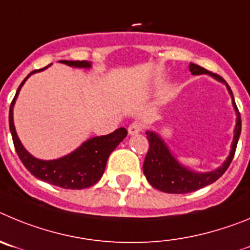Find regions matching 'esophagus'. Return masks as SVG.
I'll use <instances>...</instances> for the list:
<instances>
[{
	"label": "esophagus",
	"mask_w": 250,
	"mask_h": 250,
	"mask_svg": "<svg viewBox=\"0 0 250 250\" xmlns=\"http://www.w3.org/2000/svg\"><path fill=\"white\" fill-rule=\"evenodd\" d=\"M142 128H143V125H142L141 123L133 122L132 125H129V127H128V134H129V136H136V134H138L139 132H141Z\"/></svg>",
	"instance_id": "obj_1"
}]
</instances>
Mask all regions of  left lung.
I'll return each instance as SVG.
<instances>
[{"label":"left lung","mask_w":250,"mask_h":250,"mask_svg":"<svg viewBox=\"0 0 250 250\" xmlns=\"http://www.w3.org/2000/svg\"><path fill=\"white\" fill-rule=\"evenodd\" d=\"M189 71L194 76H210L218 82L223 83L227 87V91L231 98V105H233L235 116H237L234 132H233V141H231L228 157L219 167L213 170H209V172H198V170L184 166L177 159L167 142L164 141V138L158 132L147 130L146 134H147V139L149 142V149H148L145 163H143V173H145L146 178L149 182L150 186L156 189H159L161 192L182 194V193L194 192V190L201 189L203 187L214 183L218 178H220L224 174V172L230 164L231 159L234 157L235 148H237L240 130H242V121H240V114L238 112L237 104H235L234 96H233V92H231L230 87L227 84L226 81L220 76L208 72L206 68L194 63H189Z\"/></svg>","instance_id":"left-lung-1"}]
</instances>
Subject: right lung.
Listing matches in <instances>:
<instances>
[{
	"label": "right lung",
	"mask_w": 250,
	"mask_h": 250,
	"mask_svg": "<svg viewBox=\"0 0 250 250\" xmlns=\"http://www.w3.org/2000/svg\"><path fill=\"white\" fill-rule=\"evenodd\" d=\"M61 63L67 64L75 68L89 69L92 63L89 61H58ZM51 64L42 69H36L27 76L22 83L20 84L19 89L16 92L10 107V130L12 134L13 145H15L16 152L19 154L20 159L22 161L24 167L30 170L36 178L47 182L53 186L61 187L64 189H84L88 187L93 186L102 178L105 169V164L108 161V157L112 152L120 145L121 142L127 136V129L123 127L118 128L111 134L101 137H92L87 139L72 150L71 153L57 159H44L36 158L32 156L26 148L23 147L22 142L20 141L17 132H16L15 122H13V108H15L16 100L19 97L20 91L26 81L37 72H42Z\"/></svg>",
	"instance_id": "right-lung-1"
}]
</instances>
